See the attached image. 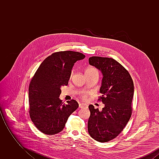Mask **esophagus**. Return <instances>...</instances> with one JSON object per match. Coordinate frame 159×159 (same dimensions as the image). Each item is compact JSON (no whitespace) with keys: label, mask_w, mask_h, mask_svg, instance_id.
I'll return each instance as SVG.
<instances>
[{"label":"esophagus","mask_w":159,"mask_h":159,"mask_svg":"<svg viewBox=\"0 0 159 159\" xmlns=\"http://www.w3.org/2000/svg\"><path fill=\"white\" fill-rule=\"evenodd\" d=\"M86 107V105L84 104H83V103L79 104V108H84Z\"/></svg>","instance_id":"1"}]
</instances>
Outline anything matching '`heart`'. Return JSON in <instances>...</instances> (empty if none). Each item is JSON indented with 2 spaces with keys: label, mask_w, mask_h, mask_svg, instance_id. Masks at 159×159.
<instances>
[{
  "label": "heart",
  "mask_w": 159,
  "mask_h": 159,
  "mask_svg": "<svg viewBox=\"0 0 159 159\" xmlns=\"http://www.w3.org/2000/svg\"><path fill=\"white\" fill-rule=\"evenodd\" d=\"M93 70H96L95 68H92V67H89V68H88L86 70V71L85 72H89V71H93ZM82 98L85 99L87 98V93H84L82 95Z\"/></svg>",
  "instance_id": "heart-1"
}]
</instances>
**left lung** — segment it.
Wrapping results in <instances>:
<instances>
[{
    "instance_id": "1",
    "label": "left lung",
    "mask_w": 159,
    "mask_h": 159,
    "mask_svg": "<svg viewBox=\"0 0 159 159\" xmlns=\"http://www.w3.org/2000/svg\"><path fill=\"white\" fill-rule=\"evenodd\" d=\"M89 62L102 73L98 101L105 107L99 111L93 105L89 106L88 129L95 140L107 143L121 133L131 117L134 82L128 71L113 58L92 57Z\"/></svg>"
}]
</instances>
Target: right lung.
Returning a JSON list of instances; mask_svg holds the SVG:
<instances>
[{
  "instance_id": "right-lung-1",
  "label": "right lung",
  "mask_w": 159,
  "mask_h": 159,
  "mask_svg": "<svg viewBox=\"0 0 159 159\" xmlns=\"http://www.w3.org/2000/svg\"><path fill=\"white\" fill-rule=\"evenodd\" d=\"M85 58L78 52L67 51L52 53L40 65L29 87V114L39 130L54 135L64 128L68 117L79 107L75 99L64 104L60 99L61 87L67 86L77 61Z\"/></svg>"
}]
</instances>
